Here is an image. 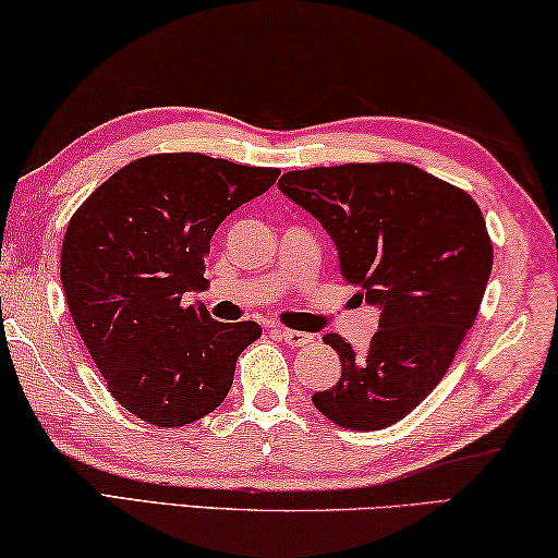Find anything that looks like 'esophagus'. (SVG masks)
Masks as SVG:
<instances>
[{
    "label": "esophagus",
    "mask_w": 558,
    "mask_h": 558,
    "mask_svg": "<svg viewBox=\"0 0 558 558\" xmlns=\"http://www.w3.org/2000/svg\"><path fill=\"white\" fill-rule=\"evenodd\" d=\"M274 333H277L279 339H284L289 345H304V343H312L314 339L312 333L294 331V328H274Z\"/></svg>",
    "instance_id": "esophagus-1"
}]
</instances>
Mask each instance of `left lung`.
<instances>
[{
    "label": "left lung",
    "instance_id": "obj_1",
    "mask_svg": "<svg viewBox=\"0 0 558 558\" xmlns=\"http://www.w3.org/2000/svg\"><path fill=\"white\" fill-rule=\"evenodd\" d=\"M279 190L322 222L341 277L380 308L363 355L324 336L341 378L314 392L316 410L351 430L398 423L442 380L477 318L492 271L485 217L460 187L408 162L291 170Z\"/></svg>",
    "mask_w": 558,
    "mask_h": 558
}]
</instances>
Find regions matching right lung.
Returning a JSON list of instances; mask_svg holds the SVG:
<instances>
[{"instance_id":"right-lung-1","label":"right lung","mask_w":558,"mask_h":558,"mask_svg":"<svg viewBox=\"0 0 558 558\" xmlns=\"http://www.w3.org/2000/svg\"><path fill=\"white\" fill-rule=\"evenodd\" d=\"M199 153L128 162L71 217L61 284L111 396L158 427H180L222 403L259 324H222L185 304L207 284L209 240L225 217L277 182Z\"/></svg>"}]
</instances>
